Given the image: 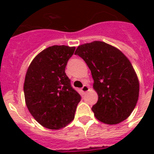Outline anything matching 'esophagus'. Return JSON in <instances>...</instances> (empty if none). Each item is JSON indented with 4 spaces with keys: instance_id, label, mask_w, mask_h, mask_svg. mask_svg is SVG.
Here are the masks:
<instances>
[{
    "instance_id": "34e87169",
    "label": "esophagus",
    "mask_w": 154,
    "mask_h": 154,
    "mask_svg": "<svg viewBox=\"0 0 154 154\" xmlns=\"http://www.w3.org/2000/svg\"><path fill=\"white\" fill-rule=\"evenodd\" d=\"M89 90V87L88 86V85H84V86L82 88V91L83 92V93H86V92H88Z\"/></svg>"
}]
</instances>
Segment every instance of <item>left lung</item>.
<instances>
[{
	"label": "left lung",
	"mask_w": 154,
	"mask_h": 154,
	"mask_svg": "<svg viewBox=\"0 0 154 154\" xmlns=\"http://www.w3.org/2000/svg\"><path fill=\"white\" fill-rule=\"evenodd\" d=\"M75 54L91 71L98 101L92 107L94 116L108 125L119 124L130 116L139 97L138 77L121 50L99 41L77 47Z\"/></svg>",
	"instance_id": "8db88e82"
}]
</instances>
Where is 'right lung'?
<instances>
[{
	"instance_id": "right-lung-1",
	"label": "right lung",
	"mask_w": 154,
	"mask_h": 154,
	"mask_svg": "<svg viewBox=\"0 0 154 154\" xmlns=\"http://www.w3.org/2000/svg\"><path fill=\"white\" fill-rule=\"evenodd\" d=\"M75 47L53 45L38 53L25 74V104L34 119L49 129H60L74 119L81 96L70 85L65 66Z\"/></svg>"
}]
</instances>
